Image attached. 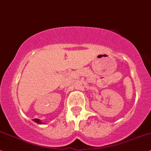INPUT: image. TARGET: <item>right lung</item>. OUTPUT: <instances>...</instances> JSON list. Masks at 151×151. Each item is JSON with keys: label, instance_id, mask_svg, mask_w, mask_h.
Wrapping results in <instances>:
<instances>
[{"label": "right lung", "instance_id": "obj_1", "mask_svg": "<svg viewBox=\"0 0 151 151\" xmlns=\"http://www.w3.org/2000/svg\"><path fill=\"white\" fill-rule=\"evenodd\" d=\"M33 121L34 122H35L36 123H37V124H41L42 123H41V122L40 121V119H33Z\"/></svg>", "mask_w": 151, "mask_h": 151}]
</instances>
